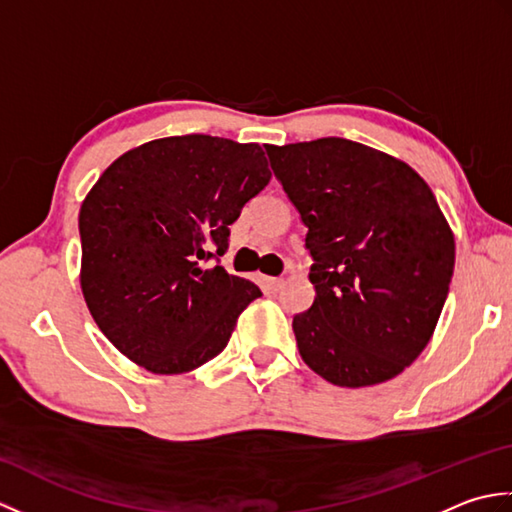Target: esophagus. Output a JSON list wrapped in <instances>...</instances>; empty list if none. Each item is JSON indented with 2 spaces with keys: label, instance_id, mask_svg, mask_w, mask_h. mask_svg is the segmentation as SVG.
Returning a JSON list of instances; mask_svg holds the SVG:
<instances>
[{
  "label": "esophagus",
  "instance_id": "1",
  "mask_svg": "<svg viewBox=\"0 0 512 512\" xmlns=\"http://www.w3.org/2000/svg\"><path fill=\"white\" fill-rule=\"evenodd\" d=\"M266 284H268L270 290L277 292V290H281V286H284V279H281V277H268Z\"/></svg>",
  "mask_w": 512,
  "mask_h": 512
}]
</instances>
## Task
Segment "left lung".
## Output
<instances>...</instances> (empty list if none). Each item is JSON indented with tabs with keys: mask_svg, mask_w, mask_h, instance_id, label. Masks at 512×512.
<instances>
[{
	"mask_svg": "<svg viewBox=\"0 0 512 512\" xmlns=\"http://www.w3.org/2000/svg\"><path fill=\"white\" fill-rule=\"evenodd\" d=\"M266 154L308 228L317 297L292 319L301 358L339 387L398 376L427 347L453 277L436 195L405 162L345 138Z\"/></svg>",
	"mask_w": 512,
	"mask_h": 512,
	"instance_id": "8db88e82",
	"label": "left lung"
}]
</instances>
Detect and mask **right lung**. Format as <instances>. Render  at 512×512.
Segmentation results:
<instances>
[{"instance_id": "add662e5", "label": "right lung", "mask_w": 512, "mask_h": 512, "mask_svg": "<svg viewBox=\"0 0 512 512\" xmlns=\"http://www.w3.org/2000/svg\"><path fill=\"white\" fill-rule=\"evenodd\" d=\"M268 182L262 147L204 134L151 140L105 169L79 213L81 288L129 361L182 374L224 350L262 297L220 266L228 226Z\"/></svg>"}]
</instances>
